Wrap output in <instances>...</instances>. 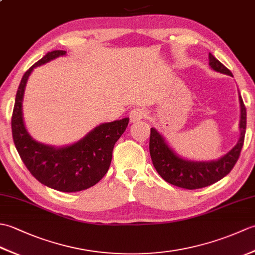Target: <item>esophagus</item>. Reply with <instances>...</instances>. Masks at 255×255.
<instances>
[{
  "instance_id": "esophagus-1",
  "label": "esophagus",
  "mask_w": 255,
  "mask_h": 255,
  "mask_svg": "<svg viewBox=\"0 0 255 255\" xmlns=\"http://www.w3.org/2000/svg\"><path fill=\"white\" fill-rule=\"evenodd\" d=\"M145 112L144 108L141 107H137V108H133V110L129 114V119H130V123H136L141 121V119L145 116Z\"/></svg>"
}]
</instances>
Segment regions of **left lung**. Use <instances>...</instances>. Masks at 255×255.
Listing matches in <instances>:
<instances>
[{"label":"left lung","mask_w":255,"mask_h":255,"mask_svg":"<svg viewBox=\"0 0 255 255\" xmlns=\"http://www.w3.org/2000/svg\"><path fill=\"white\" fill-rule=\"evenodd\" d=\"M209 67L216 72L234 77L229 69L218 61L209 53ZM240 103V137L237 144L229 152H227L217 160L193 161L186 160L178 155L175 150L167 143L164 137L151 128L150 132V155L156 172L167 183L182 188L196 189L211 185L225 177L232 170L238 159L245 141L247 129V111L239 92Z\"/></svg>","instance_id":"obj_1"}]
</instances>
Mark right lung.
Here are the masks:
<instances>
[{
	"label": "right lung",
	"instance_id": "obj_1",
	"mask_svg": "<svg viewBox=\"0 0 255 255\" xmlns=\"http://www.w3.org/2000/svg\"><path fill=\"white\" fill-rule=\"evenodd\" d=\"M66 55L64 50L48 52L25 72L15 97L12 133L21 161L36 180L56 191L72 193L95 185L106 174L112 162L114 145L126 130L129 118L103 123L77 142L63 147L45 144L32 138L23 118L27 81L35 68Z\"/></svg>",
	"mask_w": 255,
	"mask_h": 255
}]
</instances>
